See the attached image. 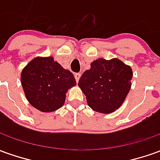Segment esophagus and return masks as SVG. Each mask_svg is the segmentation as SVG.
I'll list each match as a JSON object with an SVG mask.
<instances>
[{
    "label": "esophagus",
    "instance_id": "obj_1",
    "mask_svg": "<svg viewBox=\"0 0 160 160\" xmlns=\"http://www.w3.org/2000/svg\"><path fill=\"white\" fill-rule=\"evenodd\" d=\"M80 75H81V74H80V73H79V72H78V73H75V74H74V78H75V80H76L77 82H79V80H80Z\"/></svg>",
    "mask_w": 160,
    "mask_h": 160
}]
</instances>
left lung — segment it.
Instances as JSON below:
<instances>
[{"label": "left lung", "mask_w": 160, "mask_h": 160, "mask_svg": "<svg viewBox=\"0 0 160 160\" xmlns=\"http://www.w3.org/2000/svg\"><path fill=\"white\" fill-rule=\"evenodd\" d=\"M132 71L119 59H98L85 71L78 86L92 110L110 113L117 110L130 91Z\"/></svg>", "instance_id": "1"}]
</instances>
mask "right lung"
<instances>
[{
	"label": "right lung",
	"instance_id": "add662e5",
	"mask_svg": "<svg viewBox=\"0 0 160 160\" xmlns=\"http://www.w3.org/2000/svg\"><path fill=\"white\" fill-rule=\"evenodd\" d=\"M21 80L28 102L44 112L61 108L68 90L76 85L72 72L53 57L34 58L23 68Z\"/></svg>",
	"mask_w": 160,
	"mask_h": 160
}]
</instances>
